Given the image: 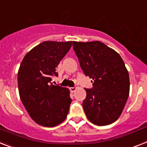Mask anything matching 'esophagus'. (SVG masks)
<instances>
[{
    "mask_svg": "<svg viewBox=\"0 0 147 147\" xmlns=\"http://www.w3.org/2000/svg\"><path fill=\"white\" fill-rule=\"evenodd\" d=\"M69 89H70V90H71V92H74V91L76 90V87H73V88H70Z\"/></svg>",
    "mask_w": 147,
    "mask_h": 147,
    "instance_id": "1",
    "label": "esophagus"
}]
</instances>
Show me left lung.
I'll use <instances>...</instances> for the list:
<instances>
[{"label":"left lung","instance_id":"8db88e82","mask_svg":"<svg viewBox=\"0 0 147 147\" xmlns=\"http://www.w3.org/2000/svg\"><path fill=\"white\" fill-rule=\"evenodd\" d=\"M80 66L92 78L83 108L88 120L99 126L113 123L122 113L129 95V75L120 55L103 43L72 42Z\"/></svg>","mask_w":147,"mask_h":147}]
</instances>
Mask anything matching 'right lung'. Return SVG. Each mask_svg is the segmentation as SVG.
I'll use <instances>...</instances> for the list:
<instances>
[{
	"label": "right lung",
	"instance_id": "add662e5",
	"mask_svg": "<svg viewBox=\"0 0 147 147\" xmlns=\"http://www.w3.org/2000/svg\"><path fill=\"white\" fill-rule=\"evenodd\" d=\"M71 46V41H44L22 59L18 71L20 99L33 120L54 127L65 119L71 99L67 88L51 83L58 76L56 68Z\"/></svg>",
	"mask_w": 147,
	"mask_h": 147
}]
</instances>
